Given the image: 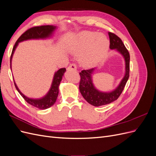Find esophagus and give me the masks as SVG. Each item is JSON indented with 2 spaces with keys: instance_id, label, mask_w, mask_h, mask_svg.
<instances>
[{
  "instance_id": "esophagus-1",
  "label": "esophagus",
  "mask_w": 156,
  "mask_h": 156,
  "mask_svg": "<svg viewBox=\"0 0 156 156\" xmlns=\"http://www.w3.org/2000/svg\"><path fill=\"white\" fill-rule=\"evenodd\" d=\"M68 69H69L76 70V69H77V66H76V65H75V64H70V65L69 66Z\"/></svg>"
}]
</instances>
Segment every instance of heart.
Segmentation results:
<instances>
[{
    "mask_svg": "<svg viewBox=\"0 0 156 156\" xmlns=\"http://www.w3.org/2000/svg\"><path fill=\"white\" fill-rule=\"evenodd\" d=\"M108 49L109 41L106 36L88 31L79 33L69 46L71 52L79 53V62L87 67L100 63L105 57Z\"/></svg>",
    "mask_w": 156,
    "mask_h": 156,
    "instance_id": "b5f03b06",
    "label": "heart"
}]
</instances>
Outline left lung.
Returning <instances> with one entry per match:
<instances>
[{
	"instance_id": "left-lung-1",
	"label": "left lung",
	"mask_w": 156,
	"mask_h": 156,
	"mask_svg": "<svg viewBox=\"0 0 156 156\" xmlns=\"http://www.w3.org/2000/svg\"><path fill=\"white\" fill-rule=\"evenodd\" d=\"M110 39V49L119 53L125 61V73L119 85L110 92L99 90L94 86L92 81V75L96 68L83 70L80 73L81 81L79 83V90L88 103L95 107H100L109 104L116 100L123 91L126 84L129 76V60L130 56L123 42L119 37L111 32H108Z\"/></svg>"
}]
</instances>
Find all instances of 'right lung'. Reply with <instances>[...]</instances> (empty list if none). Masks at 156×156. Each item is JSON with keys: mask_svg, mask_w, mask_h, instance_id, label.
Returning a JSON list of instances; mask_svg holds the SVG:
<instances>
[{"mask_svg": "<svg viewBox=\"0 0 156 156\" xmlns=\"http://www.w3.org/2000/svg\"><path fill=\"white\" fill-rule=\"evenodd\" d=\"M57 29V27L53 25H44L40 27H34L31 29L27 30L23 34L19 37V39L16 42L15 45L13 46L12 49L11 57H10V68L12 69V60L14 52L16 51V49L19 45V43L22 42L23 41H27L29 40H45L50 38L53 36L55 30ZM66 68H61L59 69L57 72H55L53 81L51 83V86L49 89V90L48 92L45 95L41 98L34 99L30 98L25 96L19 89L17 84L14 81V84L17 89V90L19 92L21 96L24 98V100L30 105L34 106L39 109L44 110L46 108L51 107L52 105H53L57 99L58 92H59V85L60 84L61 81L64 73L66 72Z\"/></svg>", "mask_w": 156, "mask_h": 156, "instance_id": "obj_1", "label": "right lung"}]
</instances>
